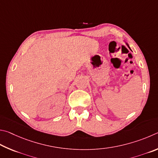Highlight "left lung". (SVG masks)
I'll return each instance as SVG.
<instances>
[{
  "mask_svg": "<svg viewBox=\"0 0 158 158\" xmlns=\"http://www.w3.org/2000/svg\"><path fill=\"white\" fill-rule=\"evenodd\" d=\"M127 44V46H128V47H129V46H128V44ZM129 48H130V47H129Z\"/></svg>",
  "mask_w": 158,
  "mask_h": 158,
  "instance_id": "1",
  "label": "left lung"
}]
</instances>
